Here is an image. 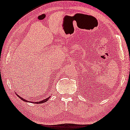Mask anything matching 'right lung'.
I'll use <instances>...</instances> for the list:
<instances>
[{
	"label": "right lung",
	"mask_w": 130,
	"mask_h": 130,
	"mask_svg": "<svg viewBox=\"0 0 130 130\" xmlns=\"http://www.w3.org/2000/svg\"><path fill=\"white\" fill-rule=\"evenodd\" d=\"M17 95V96L20 99H21L22 101H23L24 102H30V103H37V104H40V103H45V102H46V101H47L49 100V99L50 98H51V96H49V97H48V98H45V99H43V100H42V101H38V102H31V101H27V99H24L23 98H21L20 96H19V95L18 94H16Z\"/></svg>",
	"instance_id": "1"
}]
</instances>
